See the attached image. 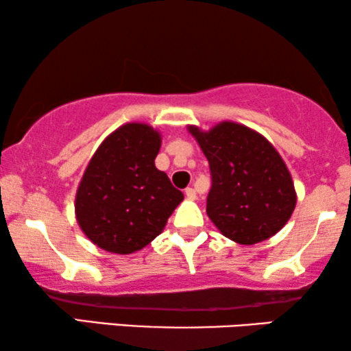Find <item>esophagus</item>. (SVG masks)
Segmentation results:
<instances>
[{
	"mask_svg": "<svg viewBox=\"0 0 351 351\" xmlns=\"http://www.w3.org/2000/svg\"><path fill=\"white\" fill-rule=\"evenodd\" d=\"M185 196L189 199H196V191L195 189H191V186H189V189H185Z\"/></svg>",
	"mask_w": 351,
	"mask_h": 351,
	"instance_id": "34e87169",
	"label": "esophagus"
}]
</instances>
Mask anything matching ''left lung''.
Returning a JSON list of instances; mask_svg holds the SVG:
<instances>
[{
  "mask_svg": "<svg viewBox=\"0 0 351 351\" xmlns=\"http://www.w3.org/2000/svg\"><path fill=\"white\" fill-rule=\"evenodd\" d=\"M189 129L209 161L213 185L206 213L215 227L239 244L261 243L280 232L297 198L289 171L271 143L230 121L209 132Z\"/></svg>",
  "mask_w": 351,
  "mask_h": 351,
  "instance_id": "8db88e82",
  "label": "left lung"
}]
</instances>
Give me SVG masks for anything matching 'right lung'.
I'll list each match as a JSON object with an SVG mask.
<instances>
[{"mask_svg":"<svg viewBox=\"0 0 351 351\" xmlns=\"http://www.w3.org/2000/svg\"><path fill=\"white\" fill-rule=\"evenodd\" d=\"M161 137L141 123L124 124L102 142L76 191L81 230L94 244L114 254H132L162 232L184 199L155 158Z\"/></svg>","mask_w":351,"mask_h":351,"instance_id":"right-lung-1","label":"right lung"}]
</instances>
